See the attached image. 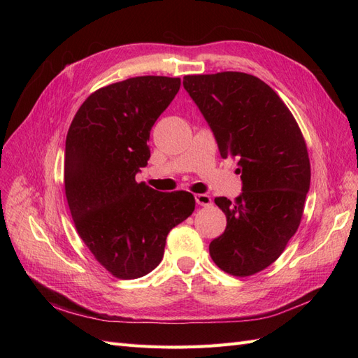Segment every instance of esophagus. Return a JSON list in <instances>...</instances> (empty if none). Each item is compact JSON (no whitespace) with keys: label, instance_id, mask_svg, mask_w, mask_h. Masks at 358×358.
Masks as SVG:
<instances>
[{"label":"esophagus","instance_id":"1","mask_svg":"<svg viewBox=\"0 0 358 358\" xmlns=\"http://www.w3.org/2000/svg\"><path fill=\"white\" fill-rule=\"evenodd\" d=\"M196 201L200 206L212 204V199H210V196H208V194H196Z\"/></svg>","mask_w":358,"mask_h":358}]
</instances>
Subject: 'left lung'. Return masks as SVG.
Returning <instances> with one entry per match:
<instances>
[{
	"label": "left lung",
	"mask_w": 358,
	"mask_h": 358,
	"mask_svg": "<svg viewBox=\"0 0 358 358\" xmlns=\"http://www.w3.org/2000/svg\"><path fill=\"white\" fill-rule=\"evenodd\" d=\"M183 88L210 125L221 157L237 158L243 183L236 201L215 199L227 227L209 254L225 273L255 275L276 262L300 225L310 183L305 137L279 95L252 74H188Z\"/></svg>",
	"instance_id": "8db88e82"
}]
</instances>
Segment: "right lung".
<instances>
[{
  "label": "right lung",
  "mask_w": 358,
  "mask_h": 358,
  "mask_svg": "<svg viewBox=\"0 0 358 358\" xmlns=\"http://www.w3.org/2000/svg\"><path fill=\"white\" fill-rule=\"evenodd\" d=\"M180 88L179 78L138 76L92 92L66 140L64 187L80 239L107 272L137 279L161 263L169 231L196 208L188 191L136 182L150 129Z\"/></svg>",
  "instance_id": "right-lung-1"
}]
</instances>
